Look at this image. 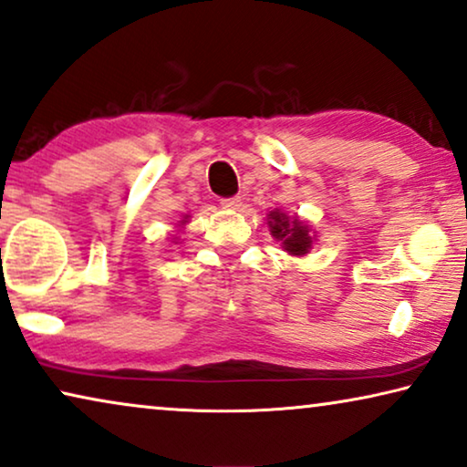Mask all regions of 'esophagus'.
<instances>
[{
	"instance_id": "obj_1",
	"label": "esophagus",
	"mask_w": 467,
	"mask_h": 467,
	"mask_svg": "<svg viewBox=\"0 0 467 467\" xmlns=\"http://www.w3.org/2000/svg\"><path fill=\"white\" fill-rule=\"evenodd\" d=\"M241 202H243V199H241L239 194L228 196V199H222V205H224L226 209H239V207H241Z\"/></svg>"
}]
</instances>
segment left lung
<instances>
[{"mask_svg": "<svg viewBox=\"0 0 467 467\" xmlns=\"http://www.w3.org/2000/svg\"><path fill=\"white\" fill-rule=\"evenodd\" d=\"M271 233L277 241H284V247L292 255H305L308 249H311V234H308V228L298 220H287L285 213L271 212Z\"/></svg>", "mask_w": 467, "mask_h": 467, "instance_id": "left-lung-1", "label": "left lung"}]
</instances>
